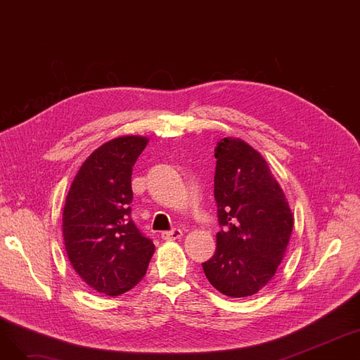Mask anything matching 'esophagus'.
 I'll use <instances>...</instances> for the list:
<instances>
[{"label": "esophagus", "instance_id": "34e87169", "mask_svg": "<svg viewBox=\"0 0 360 360\" xmlns=\"http://www.w3.org/2000/svg\"><path fill=\"white\" fill-rule=\"evenodd\" d=\"M181 236H182L181 229H172V231H166L162 233V239H165V240H175V239H179Z\"/></svg>", "mask_w": 360, "mask_h": 360}]
</instances>
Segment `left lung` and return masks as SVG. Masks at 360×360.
Returning a JSON list of instances; mask_svg holds the SVG:
<instances>
[{"mask_svg": "<svg viewBox=\"0 0 360 360\" xmlns=\"http://www.w3.org/2000/svg\"><path fill=\"white\" fill-rule=\"evenodd\" d=\"M214 198L221 231L216 252L202 262L212 286L231 297L261 290L285 257L293 214L264 158L240 139L217 143Z\"/></svg>", "mask_w": 360, "mask_h": 360, "instance_id": "left-lung-1", "label": "left lung"}]
</instances>
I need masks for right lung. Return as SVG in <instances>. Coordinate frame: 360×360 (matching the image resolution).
<instances>
[{
    "label": "right lung",
    "instance_id": "obj_1",
    "mask_svg": "<svg viewBox=\"0 0 360 360\" xmlns=\"http://www.w3.org/2000/svg\"><path fill=\"white\" fill-rule=\"evenodd\" d=\"M148 140L113 139L86 159L65 198L63 235L72 269L99 293L118 296L144 277L155 243L131 219L132 166Z\"/></svg>",
    "mask_w": 360,
    "mask_h": 360
}]
</instances>
